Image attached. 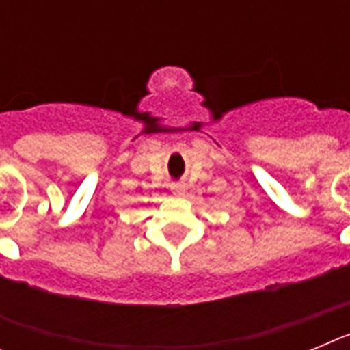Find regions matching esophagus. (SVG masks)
Wrapping results in <instances>:
<instances>
[{
    "label": "esophagus",
    "mask_w": 350,
    "mask_h": 350,
    "mask_svg": "<svg viewBox=\"0 0 350 350\" xmlns=\"http://www.w3.org/2000/svg\"><path fill=\"white\" fill-rule=\"evenodd\" d=\"M172 191L175 194H182L185 191V184H184V182H173Z\"/></svg>",
    "instance_id": "34e87169"
}]
</instances>
